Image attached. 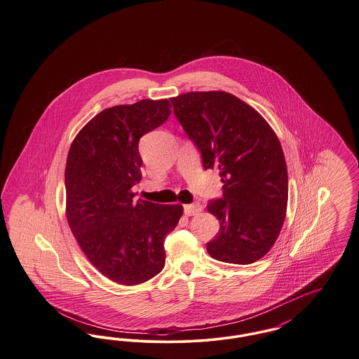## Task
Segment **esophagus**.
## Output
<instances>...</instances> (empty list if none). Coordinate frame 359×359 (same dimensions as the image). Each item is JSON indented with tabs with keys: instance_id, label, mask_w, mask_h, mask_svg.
Masks as SVG:
<instances>
[{
	"instance_id": "34e87169",
	"label": "esophagus",
	"mask_w": 359,
	"mask_h": 359,
	"mask_svg": "<svg viewBox=\"0 0 359 359\" xmlns=\"http://www.w3.org/2000/svg\"><path fill=\"white\" fill-rule=\"evenodd\" d=\"M202 205L201 203H192V205H184V214L188 215V217H191V215H196V214H199L201 211H202Z\"/></svg>"
}]
</instances>
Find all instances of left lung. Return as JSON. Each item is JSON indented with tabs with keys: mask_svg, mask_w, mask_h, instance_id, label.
<instances>
[{
	"mask_svg": "<svg viewBox=\"0 0 359 359\" xmlns=\"http://www.w3.org/2000/svg\"><path fill=\"white\" fill-rule=\"evenodd\" d=\"M173 113L202 154L219 170L223 196L207 210L219 219L208 255L246 265L265 256L285 219L288 171L281 144L264 117L226 91H192L171 98Z\"/></svg>",
	"mask_w": 359,
	"mask_h": 359,
	"instance_id": "obj_1",
	"label": "left lung"
}]
</instances>
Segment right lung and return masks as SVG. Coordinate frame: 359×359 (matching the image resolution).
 <instances>
[{"mask_svg":"<svg viewBox=\"0 0 359 359\" xmlns=\"http://www.w3.org/2000/svg\"><path fill=\"white\" fill-rule=\"evenodd\" d=\"M168 100H142L104 109L69 147L65 172L69 229L88 261L121 285H137L165 265L164 239L182 205L133 201L141 180L138 141L171 114Z\"/></svg>","mask_w":359,"mask_h":359,"instance_id":"obj_1","label":"right lung"}]
</instances>
